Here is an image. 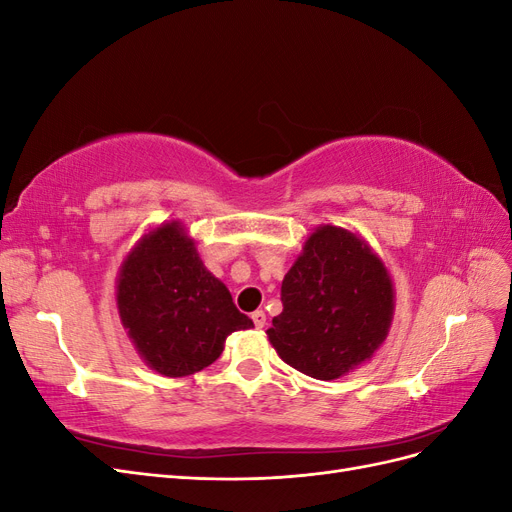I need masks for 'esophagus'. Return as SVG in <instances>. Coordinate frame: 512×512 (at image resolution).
<instances>
[{
    "label": "esophagus",
    "mask_w": 512,
    "mask_h": 512,
    "mask_svg": "<svg viewBox=\"0 0 512 512\" xmlns=\"http://www.w3.org/2000/svg\"><path fill=\"white\" fill-rule=\"evenodd\" d=\"M252 320H254V327L256 329H262L267 324V314L262 312V309H256V312L252 314Z\"/></svg>",
    "instance_id": "esophagus-1"
}]
</instances>
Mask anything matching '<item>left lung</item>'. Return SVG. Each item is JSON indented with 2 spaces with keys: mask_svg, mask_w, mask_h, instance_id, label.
Here are the masks:
<instances>
[{
  "mask_svg": "<svg viewBox=\"0 0 512 512\" xmlns=\"http://www.w3.org/2000/svg\"><path fill=\"white\" fill-rule=\"evenodd\" d=\"M282 305L267 331L277 354L305 376L335 380L384 342L393 286L359 237L320 226L284 277Z\"/></svg>",
  "mask_w": 512,
  "mask_h": 512,
  "instance_id": "1",
  "label": "left lung"
}]
</instances>
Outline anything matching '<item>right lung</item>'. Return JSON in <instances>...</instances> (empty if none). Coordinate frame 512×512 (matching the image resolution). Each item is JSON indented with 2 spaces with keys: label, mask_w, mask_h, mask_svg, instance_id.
Masks as SVG:
<instances>
[{
  "label": "right lung",
  "mask_w": 512,
  "mask_h": 512,
  "mask_svg": "<svg viewBox=\"0 0 512 512\" xmlns=\"http://www.w3.org/2000/svg\"><path fill=\"white\" fill-rule=\"evenodd\" d=\"M117 305L147 365L168 378L209 367L232 331L254 327L203 267L179 224L151 232L123 262Z\"/></svg>",
  "instance_id": "1"
}]
</instances>
